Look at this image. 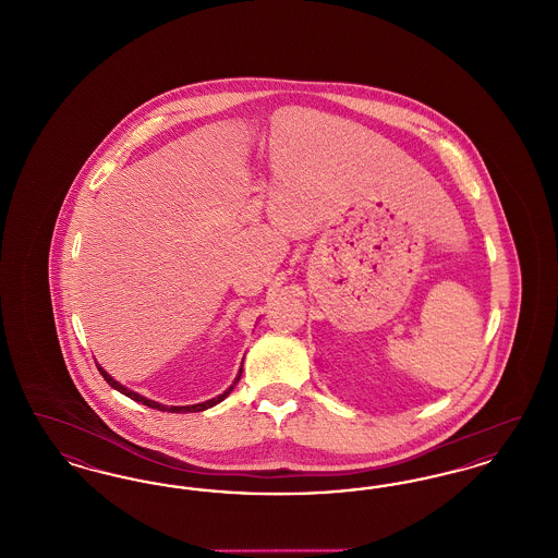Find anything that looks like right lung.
<instances>
[{
  "instance_id": "1",
  "label": "right lung",
  "mask_w": 558,
  "mask_h": 558,
  "mask_svg": "<svg viewBox=\"0 0 558 558\" xmlns=\"http://www.w3.org/2000/svg\"><path fill=\"white\" fill-rule=\"evenodd\" d=\"M98 366V371L100 374L105 376V380H107L108 385L112 387V389H117L119 393H123V396H128V398L133 399V401H140V403H144V405H148V408H155V410H160V412H175V414H184V412H203V410H209L213 405H217L219 401H223V399L228 398L230 393H232V389H234V385L240 380V374H242V368H240L239 374H236V378H234V383L221 393V396H217V398L207 399V401H203V403H194V405H165V403H159V401H153V399L144 398V396H140V393H135L132 389H128V387H123L121 383H117L110 374H108L100 364H96Z\"/></svg>"
}]
</instances>
